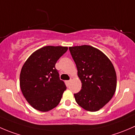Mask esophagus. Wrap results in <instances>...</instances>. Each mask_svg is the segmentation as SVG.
Wrapping results in <instances>:
<instances>
[{
    "instance_id": "obj_1",
    "label": "esophagus",
    "mask_w": 135,
    "mask_h": 135,
    "mask_svg": "<svg viewBox=\"0 0 135 135\" xmlns=\"http://www.w3.org/2000/svg\"><path fill=\"white\" fill-rule=\"evenodd\" d=\"M65 82H66V85H67V86H69V84H70V80H67V81H66Z\"/></svg>"
}]
</instances>
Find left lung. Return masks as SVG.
I'll return each instance as SVG.
<instances>
[{"label":"left lung","instance_id":"8db88e82","mask_svg":"<svg viewBox=\"0 0 135 135\" xmlns=\"http://www.w3.org/2000/svg\"><path fill=\"white\" fill-rule=\"evenodd\" d=\"M69 50L81 81V89L74 94L76 103L88 111H98L115 93L117 78L114 66L102 51L92 46H74Z\"/></svg>","mask_w":135,"mask_h":135}]
</instances>
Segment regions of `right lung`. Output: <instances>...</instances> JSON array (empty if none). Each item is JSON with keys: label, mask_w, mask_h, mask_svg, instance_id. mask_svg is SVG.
Returning <instances> with one entry per match:
<instances>
[{"label": "right lung", "mask_w": 135, "mask_h": 135, "mask_svg": "<svg viewBox=\"0 0 135 135\" xmlns=\"http://www.w3.org/2000/svg\"><path fill=\"white\" fill-rule=\"evenodd\" d=\"M67 47L47 46L36 50L24 63L20 88L28 103L36 110L47 112L59 104L66 87L55 69Z\"/></svg>", "instance_id": "add662e5"}]
</instances>
